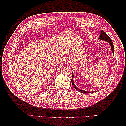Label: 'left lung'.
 I'll list each match as a JSON object with an SVG mask.
<instances>
[{"instance_id":"1","label":"left lung","mask_w":126,"mask_h":126,"mask_svg":"<svg viewBox=\"0 0 126 126\" xmlns=\"http://www.w3.org/2000/svg\"><path fill=\"white\" fill-rule=\"evenodd\" d=\"M99 39H101V40H103V41H105L108 42L109 44H110V46H111V49L112 50V52H113V55H114V44H113V43L112 42V40L110 38V37H109L107 34L104 32L102 30H101V33H100V36L99 37ZM74 75H73V73L72 72V78H71V82H72V84H73L74 87L75 88V89L78 90L79 92L80 93H92L93 92H95L96 91H93V92H86V91H84V90H82L79 89V88H78L77 87H76V85H75L74 84Z\"/></svg>"}]
</instances>
